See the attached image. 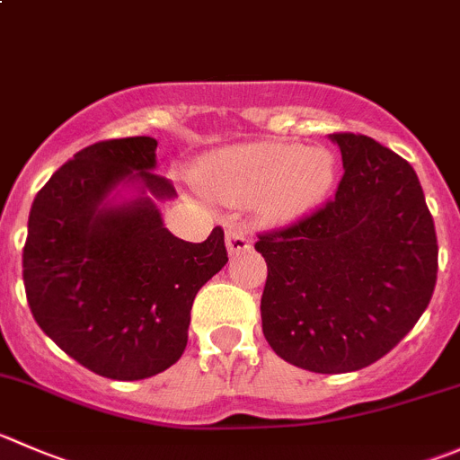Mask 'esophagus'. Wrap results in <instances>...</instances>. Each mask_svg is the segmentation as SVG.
<instances>
[{"instance_id":"esophagus-1","label":"esophagus","mask_w":460,"mask_h":460,"mask_svg":"<svg viewBox=\"0 0 460 460\" xmlns=\"http://www.w3.org/2000/svg\"><path fill=\"white\" fill-rule=\"evenodd\" d=\"M226 249H229L231 256H238V253H244L252 249V240H249L244 226H229L226 229Z\"/></svg>"}]
</instances>
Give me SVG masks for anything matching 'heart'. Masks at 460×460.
<instances>
[{
  "label": "heart",
  "instance_id": "heart-1",
  "mask_svg": "<svg viewBox=\"0 0 460 460\" xmlns=\"http://www.w3.org/2000/svg\"><path fill=\"white\" fill-rule=\"evenodd\" d=\"M334 171V155L321 146L252 141L204 157L198 164V184L220 202H252L261 220L288 225L328 198Z\"/></svg>",
  "mask_w": 460,
  "mask_h": 460
}]
</instances>
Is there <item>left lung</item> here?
<instances>
[{
	"label": "left lung",
	"instance_id": "obj_1",
	"mask_svg": "<svg viewBox=\"0 0 460 460\" xmlns=\"http://www.w3.org/2000/svg\"><path fill=\"white\" fill-rule=\"evenodd\" d=\"M343 177L312 216L258 235L267 262L262 332L285 362L350 373L385 358L431 301L438 243L411 164L337 132Z\"/></svg>",
	"mask_w": 460,
	"mask_h": 460
}]
</instances>
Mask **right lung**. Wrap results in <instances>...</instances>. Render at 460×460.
I'll return each mask as SVG.
<instances>
[{"mask_svg": "<svg viewBox=\"0 0 460 460\" xmlns=\"http://www.w3.org/2000/svg\"><path fill=\"white\" fill-rule=\"evenodd\" d=\"M157 139L98 141L58 168L33 199L22 267L40 328L96 376L144 380L181 358L195 294L226 265L225 231L186 243L157 202ZM123 188L136 195L120 198Z\"/></svg>", "mask_w": 460, "mask_h": 460, "instance_id": "obj_1", "label": "right lung"}]
</instances>
